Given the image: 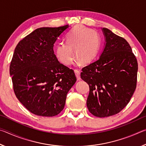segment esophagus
Returning <instances> with one entry per match:
<instances>
[{
  "label": "esophagus",
  "mask_w": 146,
  "mask_h": 146,
  "mask_svg": "<svg viewBox=\"0 0 146 146\" xmlns=\"http://www.w3.org/2000/svg\"><path fill=\"white\" fill-rule=\"evenodd\" d=\"M75 73L76 76V79L77 80H80V71L78 70H75Z\"/></svg>",
  "instance_id": "34e87169"
}]
</instances>
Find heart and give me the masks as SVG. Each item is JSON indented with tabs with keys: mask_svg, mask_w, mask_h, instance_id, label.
Wrapping results in <instances>:
<instances>
[{
	"mask_svg": "<svg viewBox=\"0 0 146 146\" xmlns=\"http://www.w3.org/2000/svg\"><path fill=\"white\" fill-rule=\"evenodd\" d=\"M66 43L59 42L55 48L56 57L61 63L70 66L76 58L82 63H90L97 55L100 38L95 31L83 26H75L66 36Z\"/></svg>",
	"mask_w": 146,
	"mask_h": 146,
	"instance_id": "heart-1",
	"label": "heart"
}]
</instances>
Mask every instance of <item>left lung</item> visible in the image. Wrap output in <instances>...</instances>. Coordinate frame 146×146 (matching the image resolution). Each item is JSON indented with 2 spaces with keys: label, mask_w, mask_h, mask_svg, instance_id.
<instances>
[{
  "label": "left lung",
  "mask_w": 146,
  "mask_h": 146,
  "mask_svg": "<svg viewBox=\"0 0 146 146\" xmlns=\"http://www.w3.org/2000/svg\"><path fill=\"white\" fill-rule=\"evenodd\" d=\"M102 30L105 37L102 52L80 74L90 86L88 109L100 118L117 114L127 106L137 86L138 71L129 43L108 28Z\"/></svg>",
  "instance_id": "left-lung-1"
}]
</instances>
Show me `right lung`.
<instances>
[{"instance_id": "add662e5", "label": "right lung", "mask_w": 146, "mask_h": 146, "mask_svg": "<svg viewBox=\"0 0 146 146\" xmlns=\"http://www.w3.org/2000/svg\"><path fill=\"white\" fill-rule=\"evenodd\" d=\"M70 26L40 28L19 42L9 67L17 98L31 113L42 117L59 114L76 78L60 63L54 44Z\"/></svg>"}]
</instances>
